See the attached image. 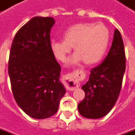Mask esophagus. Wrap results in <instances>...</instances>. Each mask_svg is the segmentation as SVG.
<instances>
[{
  "label": "esophagus",
  "mask_w": 135,
  "mask_h": 135,
  "mask_svg": "<svg viewBox=\"0 0 135 135\" xmlns=\"http://www.w3.org/2000/svg\"><path fill=\"white\" fill-rule=\"evenodd\" d=\"M79 73L75 71L72 73H69L65 76V85L66 88L68 90H74L79 87V82L78 81Z\"/></svg>",
  "instance_id": "esophagus-1"
}]
</instances>
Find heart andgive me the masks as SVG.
<instances>
[{
  "instance_id": "heart-1",
  "label": "heart",
  "mask_w": 135,
  "mask_h": 135,
  "mask_svg": "<svg viewBox=\"0 0 135 135\" xmlns=\"http://www.w3.org/2000/svg\"><path fill=\"white\" fill-rule=\"evenodd\" d=\"M64 40H52L51 48L56 58L64 62L72 47L76 53L69 59L70 65H77L84 61L87 65H94L104 55L109 42V31L104 23H79L68 28Z\"/></svg>"
}]
</instances>
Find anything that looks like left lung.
<instances>
[{
    "instance_id": "1",
    "label": "left lung",
    "mask_w": 135,
    "mask_h": 135,
    "mask_svg": "<svg viewBox=\"0 0 135 135\" xmlns=\"http://www.w3.org/2000/svg\"><path fill=\"white\" fill-rule=\"evenodd\" d=\"M125 69L123 42L115 29L108 54L101 64L91 70L88 81L81 87L85 97L78 105L81 115L98 119L108 114L120 94Z\"/></svg>"
}]
</instances>
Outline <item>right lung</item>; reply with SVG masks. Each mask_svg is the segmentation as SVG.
<instances>
[{
    "mask_svg": "<svg viewBox=\"0 0 135 135\" xmlns=\"http://www.w3.org/2000/svg\"><path fill=\"white\" fill-rule=\"evenodd\" d=\"M55 20L34 17L20 28L13 40L9 76L20 108L35 119L57 112L66 90L59 81L61 67L51 48L50 32Z\"/></svg>",
    "mask_w": 135,
    "mask_h": 135,
    "instance_id": "right-lung-1",
    "label": "right lung"
}]
</instances>
